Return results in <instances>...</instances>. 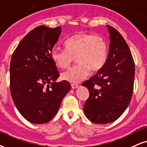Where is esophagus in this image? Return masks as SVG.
I'll return each instance as SVG.
<instances>
[{"instance_id":"esophagus-1","label":"esophagus","mask_w":147,"mask_h":147,"mask_svg":"<svg viewBox=\"0 0 147 147\" xmlns=\"http://www.w3.org/2000/svg\"><path fill=\"white\" fill-rule=\"evenodd\" d=\"M79 87V86L78 84H71V88L73 89H75V88H78Z\"/></svg>"}]
</instances>
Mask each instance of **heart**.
Listing matches in <instances>:
<instances>
[{
	"mask_svg": "<svg viewBox=\"0 0 147 147\" xmlns=\"http://www.w3.org/2000/svg\"><path fill=\"white\" fill-rule=\"evenodd\" d=\"M65 49L54 47L50 57L56 66L66 68L76 60L77 64L61 75L64 80L78 83L89 75L90 71H97L104 66L108 59V47L102 37L80 32L67 39Z\"/></svg>",
	"mask_w": 147,
	"mask_h": 147,
	"instance_id": "heart-1",
	"label": "heart"
}]
</instances>
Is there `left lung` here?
<instances>
[{"instance_id": "1", "label": "left lung", "mask_w": 147, "mask_h": 147, "mask_svg": "<svg viewBox=\"0 0 147 147\" xmlns=\"http://www.w3.org/2000/svg\"><path fill=\"white\" fill-rule=\"evenodd\" d=\"M108 59L97 74L82 83L89 91L84 105V115L90 121L106 124L119 119L131 101L135 65L123 36L111 26Z\"/></svg>"}]
</instances>
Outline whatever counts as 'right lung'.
Instances as JSON below:
<instances>
[{
    "mask_svg": "<svg viewBox=\"0 0 147 147\" xmlns=\"http://www.w3.org/2000/svg\"><path fill=\"white\" fill-rule=\"evenodd\" d=\"M61 26H39L22 39L10 63V90L22 116L32 123L48 122L69 91L67 81L57 82L59 73L50 57Z\"/></svg>",
    "mask_w": 147,
    "mask_h": 147,
    "instance_id": "right-lung-1",
    "label": "right lung"
}]
</instances>
